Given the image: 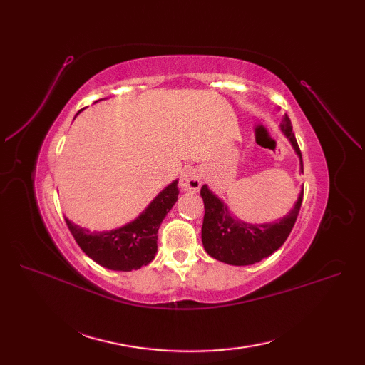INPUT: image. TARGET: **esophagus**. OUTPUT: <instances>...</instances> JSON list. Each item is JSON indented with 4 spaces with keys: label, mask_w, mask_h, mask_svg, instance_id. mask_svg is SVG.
I'll return each mask as SVG.
<instances>
[{
    "label": "esophagus",
    "mask_w": 365,
    "mask_h": 365,
    "mask_svg": "<svg viewBox=\"0 0 365 365\" xmlns=\"http://www.w3.org/2000/svg\"><path fill=\"white\" fill-rule=\"evenodd\" d=\"M202 185V172L197 168L187 169L180 180V187L182 192H197Z\"/></svg>",
    "instance_id": "obj_1"
}]
</instances>
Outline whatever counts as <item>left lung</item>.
Here are the masks:
<instances>
[{"label":"left lung","instance_id":"1","mask_svg":"<svg viewBox=\"0 0 365 365\" xmlns=\"http://www.w3.org/2000/svg\"><path fill=\"white\" fill-rule=\"evenodd\" d=\"M280 129L300 160V172L303 173L302 152L298 149L291 120L286 114L282 118ZM201 196L205 208L202 245L207 254L219 262L235 264V267H245V264L257 263L264 257H269L284 244L300 212L303 187L288 215L275 222L264 224H250L231 215L228 205L210 190L207 184L202 185Z\"/></svg>","mask_w":365,"mask_h":365}]
</instances>
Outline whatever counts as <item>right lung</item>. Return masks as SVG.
I'll use <instances>...</instances> for the list:
<instances>
[{
    "label": "right lung",
    "mask_w": 365,
    "mask_h": 365,
    "mask_svg": "<svg viewBox=\"0 0 365 365\" xmlns=\"http://www.w3.org/2000/svg\"><path fill=\"white\" fill-rule=\"evenodd\" d=\"M178 180H175L164 187L134 220L114 230L91 231L71 222L68 217H65V222L77 245L103 268L113 271L140 269L155 259L158 228L178 201Z\"/></svg>",
    "instance_id": "1"
}]
</instances>
